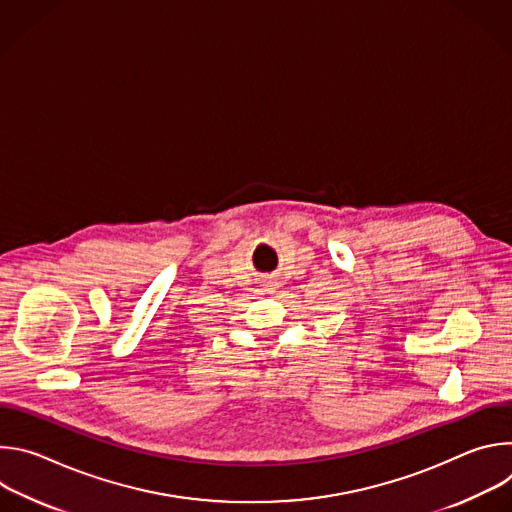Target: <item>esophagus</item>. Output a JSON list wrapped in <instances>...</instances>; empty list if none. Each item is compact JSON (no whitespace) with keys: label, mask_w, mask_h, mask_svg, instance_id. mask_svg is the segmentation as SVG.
<instances>
[{"label":"esophagus","mask_w":512,"mask_h":512,"mask_svg":"<svg viewBox=\"0 0 512 512\" xmlns=\"http://www.w3.org/2000/svg\"><path fill=\"white\" fill-rule=\"evenodd\" d=\"M279 285H277V281H273V279H269L267 281V291H273V289H277Z\"/></svg>","instance_id":"1"}]
</instances>
